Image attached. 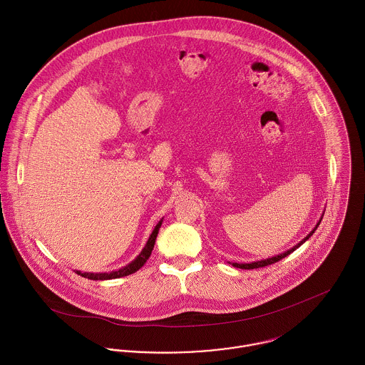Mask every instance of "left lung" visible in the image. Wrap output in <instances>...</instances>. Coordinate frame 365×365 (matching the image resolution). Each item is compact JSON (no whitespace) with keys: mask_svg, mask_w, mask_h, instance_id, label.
Returning <instances> with one entry per match:
<instances>
[{"mask_svg":"<svg viewBox=\"0 0 365 365\" xmlns=\"http://www.w3.org/2000/svg\"><path fill=\"white\" fill-rule=\"evenodd\" d=\"M322 220V219H320ZM320 223V222H319ZM319 223L316 225V227L319 226ZM316 227L313 229L312 232L299 243V245H297L294 249H291V250H288V252H285V253H282V255H279V256H275V257H271V259H267V260H261L256 261V262H250V264H239V262H233V265L235 267H237V268H243V269H253V268H260V267H265V265H271V264H274V262H277V261L282 260L284 257H287L288 255H291L292 252H295L301 245H304L311 236H312L313 233H314V230H316Z\"/></svg>","mask_w":365,"mask_h":365,"instance_id":"1","label":"left lung"}]
</instances>
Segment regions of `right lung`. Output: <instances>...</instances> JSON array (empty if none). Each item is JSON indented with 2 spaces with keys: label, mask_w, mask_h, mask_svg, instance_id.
Listing matches in <instances>:
<instances>
[{
  "label": "right lung",
  "mask_w": 365,
  "mask_h": 365,
  "mask_svg": "<svg viewBox=\"0 0 365 365\" xmlns=\"http://www.w3.org/2000/svg\"><path fill=\"white\" fill-rule=\"evenodd\" d=\"M161 222H163V220H160V222L157 223V226L155 227V230L152 232V235H150V237H149V240H148L145 249L142 250V253H140L135 260L132 261L130 264H128L126 267H123V268H120V269H118V271L103 272V274H88V272H81V271H77V274L81 275V277H84V278L98 281V279L120 278V277H126V275H129V274L136 272L139 268L143 267V264L148 261V259H149L150 255H152V250H153L155 243H156L157 233H158V229H160V226H161Z\"/></svg>",
  "instance_id": "1"
}]
</instances>
